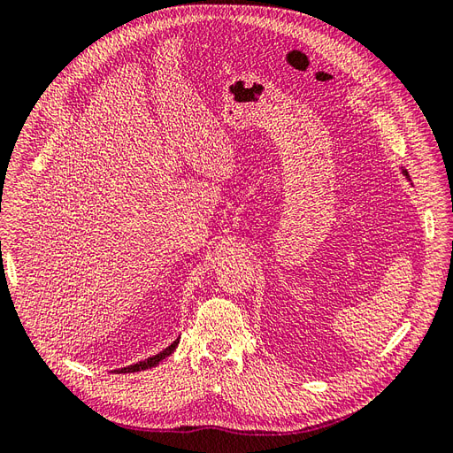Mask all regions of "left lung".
Masks as SVG:
<instances>
[{
  "instance_id": "obj_1",
  "label": "left lung",
  "mask_w": 453,
  "mask_h": 453,
  "mask_svg": "<svg viewBox=\"0 0 453 453\" xmlns=\"http://www.w3.org/2000/svg\"><path fill=\"white\" fill-rule=\"evenodd\" d=\"M403 173H404V175L408 177V180H410V175H408V172H406V170H403Z\"/></svg>"
}]
</instances>
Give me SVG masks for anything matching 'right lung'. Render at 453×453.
<instances>
[{"label":"right lung","mask_w":453,"mask_h":453,"mask_svg":"<svg viewBox=\"0 0 453 453\" xmlns=\"http://www.w3.org/2000/svg\"><path fill=\"white\" fill-rule=\"evenodd\" d=\"M177 344H180V338H177L172 346H168L166 349H162L160 353H157V355H153V357H149V359H145V361H140V363H135V365H130V366H125V368H119V370H113V372H119V374H127V372H140V370H147V368H153V366H157L162 359H166L168 355H172L173 353V349L177 348Z\"/></svg>","instance_id":"obj_1"}]
</instances>
